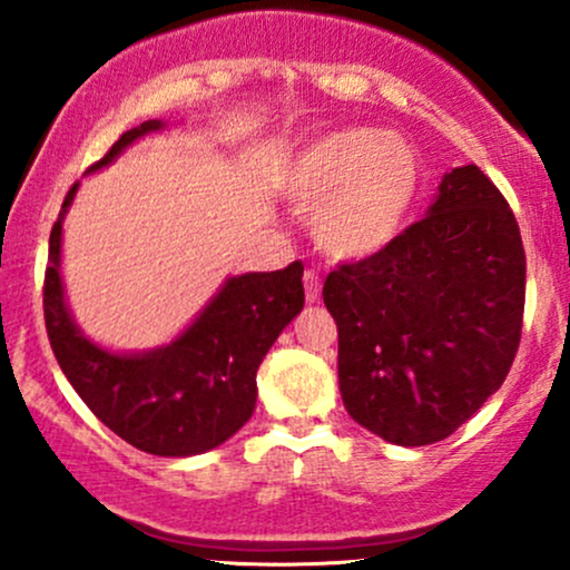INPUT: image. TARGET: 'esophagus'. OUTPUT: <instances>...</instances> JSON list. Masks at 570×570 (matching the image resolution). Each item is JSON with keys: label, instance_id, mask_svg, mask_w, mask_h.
<instances>
[{"label": "esophagus", "instance_id": "obj_1", "mask_svg": "<svg viewBox=\"0 0 570 570\" xmlns=\"http://www.w3.org/2000/svg\"><path fill=\"white\" fill-rule=\"evenodd\" d=\"M303 284H305V299H307V303H316V299L322 297V276H318L316 271H305Z\"/></svg>", "mask_w": 570, "mask_h": 570}]
</instances>
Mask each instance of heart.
<instances>
[{
  "instance_id": "b5f03b06",
  "label": "heart",
  "mask_w": 570,
  "mask_h": 570,
  "mask_svg": "<svg viewBox=\"0 0 570 570\" xmlns=\"http://www.w3.org/2000/svg\"><path fill=\"white\" fill-rule=\"evenodd\" d=\"M421 176V155L402 136L340 128L297 155L286 193L311 217L313 240L324 254L367 259L402 235Z\"/></svg>"
}]
</instances>
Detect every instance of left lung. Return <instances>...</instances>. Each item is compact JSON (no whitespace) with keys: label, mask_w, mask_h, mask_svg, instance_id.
<instances>
[{"label":"left lung","mask_w":570,"mask_h":570,"mask_svg":"<svg viewBox=\"0 0 570 570\" xmlns=\"http://www.w3.org/2000/svg\"><path fill=\"white\" fill-rule=\"evenodd\" d=\"M337 377L358 426L402 448L450 436L507 381L522 335L520 227L476 166L442 176L426 217L324 281Z\"/></svg>","instance_id":"8db88e82"}]
</instances>
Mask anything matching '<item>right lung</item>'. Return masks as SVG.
<instances>
[{
	"label": "right lung",
	"mask_w": 570,
	"mask_h": 570,
	"mask_svg": "<svg viewBox=\"0 0 570 570\" xmlns=\"http://www.w3.org/2000/svg\"><path fill=\"white\" fill-rule=\"evenodd\" d=\"M160 128V120H147L126 130L90 171L109 166L128 144ZM77 187L80 181L71 185L50 230L42 297L50 348L63 375L104 426L144 453L185 458L219 448L252 417L259 364L303 311V265L227 278L171 345L147 353L98 348L77 330L58 273L63 214Z\"/></svg>",
	"instance_id": "obj_1"
}]
</instances>
